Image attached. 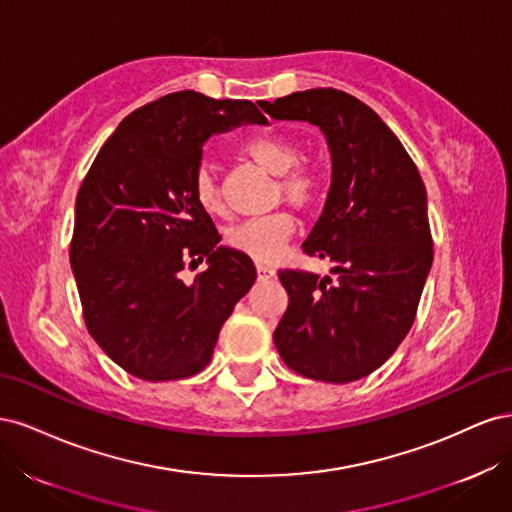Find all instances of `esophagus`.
Wrapping results in <instances>:
<instances>
[{
	"mask_svg": "<svg viewBox=\"0 0 512 512\" xmlns=\"http://www.w3.org/2000/svg\"><path fill=\"white\" fill-rule=\"evenodd\" d=\"M256 273H258V280H271L275 275V269L269 265H256Z\"/></svg>",
	"mask_w": 512,
	"mask_h": 512,
	"instance_id": "obj_1",
	"label": "esophagus"
}]
</instances>
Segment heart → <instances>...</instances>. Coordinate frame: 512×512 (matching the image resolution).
Returning <instances> with one entry per match:
<instances>
[{"label": "heart", "instance_id": "b5f03b06", "mask_svg": "<svg viewBox=\"0 0 512 512\" xmlns=\"http://www.w3.org/2000/svg\"><path fill=\"white\" fill-rule=\"evenodd\" d=\"M245 153L260 168L277 177L275 198L294 209H307L318 196V181L309 168L299 166L303 151L297 143L282 136H265L245 145ZM192 194L196 205L209 215L226 211L224 190L218 173L211 164H203L194 175ZM294 222L288 213L277 211L262 218L243 220L224 232V243L232 252L243 254L256 262H271L280 254L282 245L292 235Z\"/></svg>", "mask_w": 512, "mask_h": 512}]
</instances>
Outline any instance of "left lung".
Here are the masks:
<instances>
[{"label": "left lung", "instance_id": "8db88e82", "mask_svg": "<svg viewBox=\"0 0 512 512\" xmlns=\"http://www.w3.org/2000/svg\"><path fill=\"white\" fill-rule=\"evenodd\" d=\"M258 106L320 128L331 153V188L303 250L335 262V280L280 271L288 309L275 348L305 378H365L404 342L431 271L423 179L386 123L346 91L307 89Z\"/></svg>", "mask_w": 512, "mask_h": 512}]
</instances>
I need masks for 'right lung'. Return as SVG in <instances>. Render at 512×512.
I'll use <instances>...</instances> for the list:
<instances>
[{
  "label": "right lung",
  "mask_w": 512,
  "mask_h": 512,
  "mask_svg": "<svg viewBox=\"0 0 512 512\" xmlns=\"http://www.w3.org/2000/svg\"><path fill=\"white\" fill-rule=\"evenodd\" d=\"M267 119L250 100L177 91L119 123L76 196L70 267L85 324L128 374L149 382L203 371L222 324L256 280L220 245L192 183L213 134ZM208 260L192 285L183 266Z\"/></svg>",
  "instance_id": "obj_1"
}]
</instances>
